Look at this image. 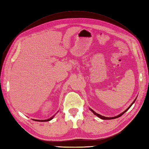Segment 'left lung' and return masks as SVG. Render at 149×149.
I'll return each instance as SVG.
<instances>
[{
    "mask_svg": "<svg viewBox=\"0 0 149 149\" xmlns=\"http://www.w3.org/2000/svg\"><path fill=\"white\" fill-rule=\"evenodd\" d=\"M136 100V99H135ZM135 100H134L133 101V102L131 104V105H130V107L128 108V109H127L126 110H125L124 112H122V113L121 114H119L118 116H115V117H112V118H107V117H105V116H101V115H100V114H97V113H96V112H95V111H93L92 109H90V110H91L93 112V114H95L96 116H97L98 117H99V118H101V119H116V118H119V117H120V116H121L123 114H124V113H125V112L127 111H128V109H129L130 108V107H131L132 106V105H133V104L134 103V102H135Z\"/></svg>",
    "mask_w": 149,
    "mask_h": 149,
    "instance_id": "obj_1",
    "label": "left lung"
}]
</instances>
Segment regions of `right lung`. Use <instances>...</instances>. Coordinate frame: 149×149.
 Masks as SVG:
<instances>
[{
	"label": "right lung",
	"mask_w": 149,
	"mask_h": 149,
	"mask_svg": "<svg viewBox=\"0 0 149 149\" xmlns=\"http://www.w3.org/2000/svg\"><path fill=\"white\" fill-rule=\"evenodd\" d=\"M53 117L54 116H52V117H51L50 118H49V119H45V120H38V121H41V122H44V121H50V120H51V119L53 118ZM35 121H37V120H35Z\"/></svg>",
	"instance_id": "obj_1"
}]
</instances>
